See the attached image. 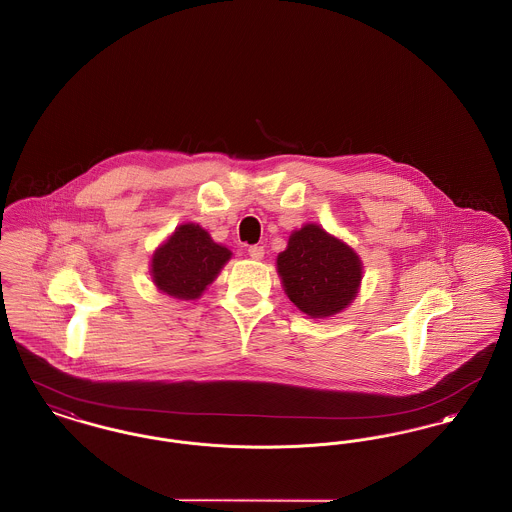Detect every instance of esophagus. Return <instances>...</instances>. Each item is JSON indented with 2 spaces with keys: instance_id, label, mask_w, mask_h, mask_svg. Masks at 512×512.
I'll return each instance as SVG.
<instances>
[{
  "instance_id": "34e87169",
  "label": "esophagus",
  "mask_w": 512,
  "mask_h": 512,
  "mask_svg": "<svg viewBox=\"0 0 512 512\" xmlns=\"http://www.w3.org/2000/svg\"><path fill=\"white\" fill-rule=\"evenodd\" d=\"M247 255H249L251 259H255V261H261V259L265 257V249H263V245H251V247L247 249Z\"/></svg>"
}]
</instances>
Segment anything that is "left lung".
I'll return each mask as SVG.
<instances>
[{
	"mask_svg": "<svg viewBox=\"0 0 512 512\" xmlns=\"http://www.w3.org/2000/svg\"><path fill=\"white\" fill-rule=\"evenodd\" d=\"M276 265L288 298L309 317H331L358 294L360 257L317 224L294 232Z\"/></svg>",
	"mask_w": 512,
	"mask_h": 512,
	"instance_id": "obj_1",
	"label": "left lung"
}]
</instances>
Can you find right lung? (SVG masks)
Wrapping results in <instances>:
<instances>
[{"instance_id":"obj_1","label":"right lung","mask_w":512,"mask_h":512,"mask_svg":"<svg viewBox=\"0 0 512 512\" xmlns=\"http://www.w3.org/2000/svg\"><path fill=\"white\" fill-rule=\"evenodd\" d=\"M230 249L218 245L197 224L176 228L152 257V280L164 294L195 300L230 259Z\"/></svg>"}]
</instances>
